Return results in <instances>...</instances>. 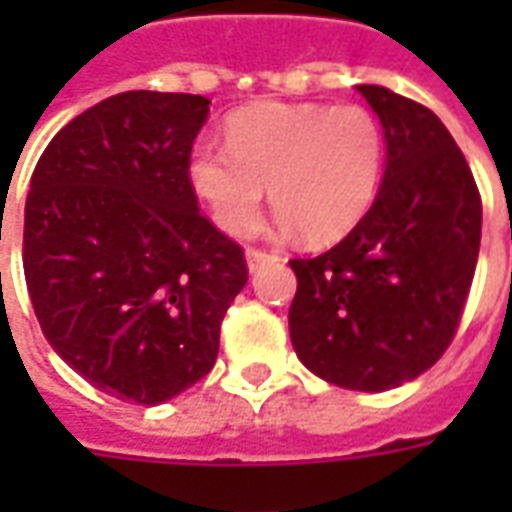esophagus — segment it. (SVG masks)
Returning a JSON list of instances; mask_svg holds the SVG:
<instances>
[{
    "label": "esophagus",
    "mask_w": 512,
    "mask_h": 512,
    "mask_svg": "<svg viewBox=\"0 0 512 512\" xmlns=\"http://www.w3.org/2000/svg\"><path fill=\"white\" fill-rule=\"evenodd\" d=\"M271 260H279L277 252H266V249H246V263H249V271H257L260 266H266Z\"/></svg>",
    "instance_id": "esophagus-1"
}]
</instances>
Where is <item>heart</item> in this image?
<instances>
[{
	"label": "heart",
	"mask_w": 512,
	"mask_h": 512,
	"mask_svg": "<svg viewBox=\"0 0 512 512\" xmlns=\"http://www.w3.org/2000/svg\"><path fill=\"white\" fill-rule=\"evenodd\" d=\"M224 145L197 142L186 172L230 235L255 230L268 186L307 244L337 241L365 219L384 175V128L359 104H249L227 117Z\"/></svg>",
	"instance_id": "1"
}]
</instances>
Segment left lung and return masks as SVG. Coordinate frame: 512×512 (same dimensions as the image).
<instances>
[{"mask_svg":"<svg viewBox=\"0 0 512 512\" xmlns=\"http://www.w3.org/2000/svg\"><path fill=\"white\" fill-rule=\"evenodd\" d=\"M386 136L376 202L343 241L293 257L288 323L315 376L384 392L450 348L480 252L483 200L461 147L428 106L359 84Z\"/></svg>","mask_w":512,"mask_h":512,"instance_id":"left-lung-1","label":"left lung"}]
</instances>
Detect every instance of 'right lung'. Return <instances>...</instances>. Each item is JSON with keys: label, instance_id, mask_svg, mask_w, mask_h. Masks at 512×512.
Wrapping results in <instances>:
<instances>
[{"label": "right lung", "instance_id": "obj_1", "mask_svg": "<svg viewBox=\"0 0 512 512\" xmlns=\"http://www.w3.org/2000/svg\"><path fill=\"white\" fill-rule=\"evenodd\" d=\"M208 98L128 90L43 150L24 208V277L51 348L95 389L156 406L211 373L244 249L200 211L191 145Z\"/></svg>", "mask_w": 512, "mask_h": 512}]
</instances>
